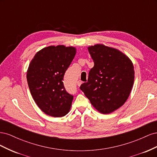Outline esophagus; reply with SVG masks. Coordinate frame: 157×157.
<instances>
[{
	"instance_id": "34e87169",
	"label": "esophagus",
	"mask_w": 157,
	"mask_h": 157,
	"mask_svg": "<svg viewBox=\"0 0 157 157\" xmlns=\"http://www.w3.org/2000/svg\"><path fill=\"white\" fill-rule=\"evenodd\" d=\"M82 84V81H80V80H78V81H77V85L78 86H80V85Z\"/></svg>"
}]
</instances>
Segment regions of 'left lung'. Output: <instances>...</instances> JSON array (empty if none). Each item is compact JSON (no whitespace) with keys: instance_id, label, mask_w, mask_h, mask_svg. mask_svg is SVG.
<instances>
[{"instance_id":"left-lung-1","label":"left lung","mask_w":157,"mask_h":157,"mask_svg":"<svg viewBox=\"0 0 157 157\" xmlns=\"http://www.w3.org/2000/svg\"><path fill=\"white\" fill-rule=\"evenodd\" d=\"M77 49L64 45L49 46L36 52L27 71L31 96L40 110L53 117H62L70 111L73 96L65 89V71Z\"/></svg>"}]
</instances>
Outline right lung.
<instances>
[{
    "mask_svg": "<svg viewBox=\"0 0 157 157\" xmlns=\"http://www.w3.org/2000/svg\"><path fill=\"white\" fill-rule=\"evenodd\" d=\"M94 65L87 82L80 88L93 107L102 114H109L124 105L134 82L132 61L119 50L103 44L88 47Z\"/></svg>",
    "mask_w": 157,
    "mask_h": 157,
    "instance_id": "add662e5",
    "label": "right lung"
}]
</instances>
